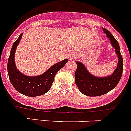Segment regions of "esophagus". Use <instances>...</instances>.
I'll use <instances>...</instances> for the list:
<instances>
[{
  "label": "esophagus",
  "mask_w": 131,
  "mask_h": 131,
  "mask_svg": "<svg viewBox=\"0 0 131 131\" xmlns=\"http://www.w3.org/2000/svg\"><path fill=\"white\" fill-rule=\"evenodd\" d=\"M74 58H75V56H74V55L71 54V55H70V56H69V59H74Z\"/></svg>",
  "instance_id": "1"
}]
</instances>
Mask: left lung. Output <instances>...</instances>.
I'll list each match as a JSON object with an SVG mask.
<instances>
[{
	"label": "left lung",
	"mask_w": 131,
	"mask_h": 131,
	"mask_svg": "<svg viewBox=\"0 0 131 131\" xmlns=\"http://www.w3.org/2000/svg\"><path fill=\"white\" fill-rule=\"evenodd\" d=\"M103 31L107 37L110 38L111 43L115 49L116 54L118 55V65L114 73L111 76L99 78L92 76L82 63L76 61L77 68L75 72V84L79 91L85 96H99L105 94L117 86L122 77L123 59L119 44L110 31L106 28H103Z\"/></svg>",
	"instance_id": "1"
}]
</instances>
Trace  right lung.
<instances>
[{
    "mask_svg": "<svg viewBox=\"0 0 131 131\" xmlns=\"http://www.w3.org/2000/svg\"><path fill=\"white\" fill-rule=\"evenodd\" d=\"M22 34L14 42L10 50L7 62V72L9 78L14 89L22 94L30 97L41 96L49 91L56 74L63 68L68 61L66 59L54 64L44 73L39 76L28 77L19 72L14 63V53L17 46L20 42Z\"/></svg>",
    "mask_w": 131,
    "mask_h": 131,
    "instance_id": "obj_1",
    "label": "right lung"
}]
</instances>
